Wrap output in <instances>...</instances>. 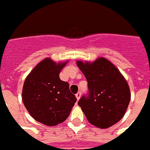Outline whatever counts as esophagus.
Here are the masks:
<instances>
[{"label": "esophagus", "instance_id": "obj_1", "mask_svg": "<svg viewBox=\"0 0 150 150\" xmlns=\"http://www.w3.org/2000/svg\"><path fill=\"white\" fill-rule=\"evenodd\" d=\"M75 96H76V98H77V100H79V98H81V92H79L77 93V94L75 95Z\"/></svg>", "mask_w": 150, "mask_h": 150}]
</instances>
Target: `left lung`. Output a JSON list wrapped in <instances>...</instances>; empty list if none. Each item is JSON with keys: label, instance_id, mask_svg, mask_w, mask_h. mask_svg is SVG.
<instances>
[{"label": "left lung", "instance_id": "left-lung-1", "mask_svg": "<svg viewBox=\"0 0 150 150\" xmlns=\"http://www.w3.org/2000/svg\"><path fill=\"white\" fill-rule=\"evenodd\" d=\"M88 81V94L79 101L88 121L99 129H106L123 117L131 94L127 81L112 63L101 58L89 62L77 61Z\"/></svg>", "mask_w": 150, "mask_h": 150}]
</instances>
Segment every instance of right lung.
Segmentation results:
<instances>
[{
    "label": "right lung",
    "instance_id": "add662e5",
    "mask_svg": "<svg viewBox=\"0 0 150 150\" xmlns=\"http://www.w3.org/2000/svg\"><path fill=\"white\" fill-rule=\"evenodd\" d=\"M68 61L56 63L50 58L39 62L24 81L22 100L36 121L48 126L62 123L69 117L76 103L67 81L59 78Z\"/></svg>",
    "mask_w": 150,
    "mask_h": 150
}]
</instances>
